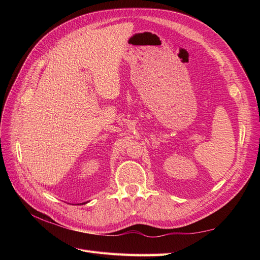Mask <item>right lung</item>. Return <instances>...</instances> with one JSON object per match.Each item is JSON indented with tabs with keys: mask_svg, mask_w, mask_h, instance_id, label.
<instances>
[{
	"mask_svg": "<svg viewBox=\"0 0 260 260\" xmlns=\"http://www.w3.org/2000/svg\"><path fill=\"white\" fill-rule=\"evenodd\" d=\"M82 204H86V202H85V203H82Z\"/></svg>",
	"mask_w": 260,
	"mask_h": 260,
	"instance_id": "add662e5",
	"label": "right lung"
}]
</instances>
